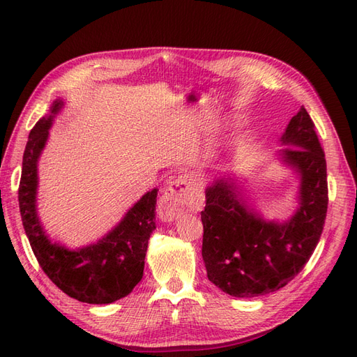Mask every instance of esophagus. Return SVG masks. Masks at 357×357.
I'll list each match as a JSON object with an SVG mask.
<instances>
[{
	"mask_svg": "<svg viewBox=\"0 0 357 357\" xmlns=\"http://www.w3.org/2000/svg\"><path fill=\"white\" fill-rule=\"evenodd\" d=\"M192 181L188 175H181L170 181L158 200V215L161 220H176L191 202Z\"/></svg>",
	"mask_w": 357,
	"mask_h": 357,
	"instance_id": "1",
	"label": "esophagus"
}]
</instances>
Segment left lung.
Segmentation results:
<instances>
[{
    "instance_id": "1",
    "label": "left lung",
    "mask_w": 357,
    "mask_h": 357,
    "mask_svg": "<svg viewBox=\"0 0 357 357\" xmlns=\"http://www.w3.org/2000/svg\"><path fill=\"white\" fill-rule=\"evenodd\" d=\"M281 142L282 161L301 175V206L286 222L264 221L226 178L206 188L202 256L208 278L235 298L277 291L296 277L320 241L328 212L326 158L303 106Z\"/></svg>"
}]
</instances>
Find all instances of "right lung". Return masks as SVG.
Listing matches in <instances>:
<instances>
[{
	"mask_svg": "<svg viewBox=\"0 0 357 357\" xmlns=\"http://www.w3.org/2000/svg\"><path fill=\"white\" fill-rule=\"evenodd\" d=\"M61 106L63 101H54L50 116L40 119L29 133L17 191L20 217L40 268L58 289L80 302L112 303L133 291L144 277L158 190L148 191L114 230L93 245L71 251L50 242L36 211L37 160Z\"/></svg>",
	"mask_w": 357,
	"mask_h": 357,
	"instance_id": "1",
	"label": "right lung"
}]
</instances>
